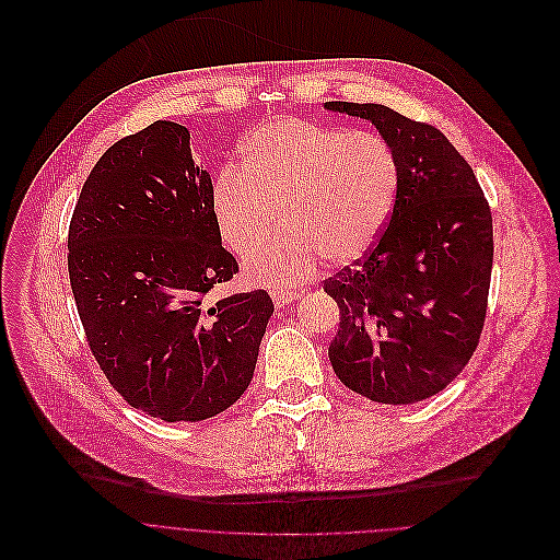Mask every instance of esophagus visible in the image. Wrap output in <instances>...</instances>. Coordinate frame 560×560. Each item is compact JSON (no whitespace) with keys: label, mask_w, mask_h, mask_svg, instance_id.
<instances>
[{"label":"esophagus","mask_w":560,"mask_h":560,"mask_svg":"<svg viewBox=\"0 0 560 560\" xmlns=\"http://www.w3.org/2000/svg\"><path fill=\"white\" fill-rule=\"evenodd\" d=\"M298 298H300V295L293 293V291H271V300H273V304H276L278 308H284L287 304L295 302Z\"/></svg>","instance_id":"esophagus-1"}]
</instances>
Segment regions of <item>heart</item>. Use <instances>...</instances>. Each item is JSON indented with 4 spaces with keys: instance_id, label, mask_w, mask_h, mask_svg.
I'll return each mask as SVG.
<instances>
[{
    "instance_id": "heart-1",
    "label": "heart",
    "mask_w": 560,
    "mask_h": 560,
    "mask_svg": "<svg viewBox=\"0 0 560 560\" xmlns=\"http://www.w3.org/2000/svg\"><path fill=\"white\" fill-rule=\"evenodd\" d=\"M238 154L241 170H222L211 191L220 241L247 256L277 226L278 210L288 230L245 260V278L258 287H298L322 258L360 260L399 191L395 150L373 132L273 119L252 130Z\"/></svg>"
}]
</instances>
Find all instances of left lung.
Masks as SVG:
<instances>
[{"label":"left lung","instance_id":"obj_1","mask_svg":"<svg viewBox=\"0 0 560 560\" xmlns=\"http://www.w3.org/2000/svg\"><path fill=\"white\" fill-rule=\"evenodd\" d=\"M371 121L399 161V191L375 247L324 291L340 306L335 375L380 404H415L472 358L492 273V213L468 161L436 128L380 103L328 101Z\"/></svg>","mask_w":560,"mask_h":560}]
</instances>
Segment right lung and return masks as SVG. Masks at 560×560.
Masks as SVG:
<instances>
[{"mask_svg":"<svg viewBox=\"0 0 560 560\" xmlns=\"http://www.w3.org/2000/svg\"><path fill=\"white\" fill-rule=\"evenodd\" d=\"M211 191L189 130L154 121L105 150L70 220L68 273L90 351L112 388L163 421L238 401L273 313L262 289L205 300L238 273Z\"/></svg>","mask_w":560,"mask_h":560,"instance_id":"add662e5","label":"right lung"}]
</instances>
